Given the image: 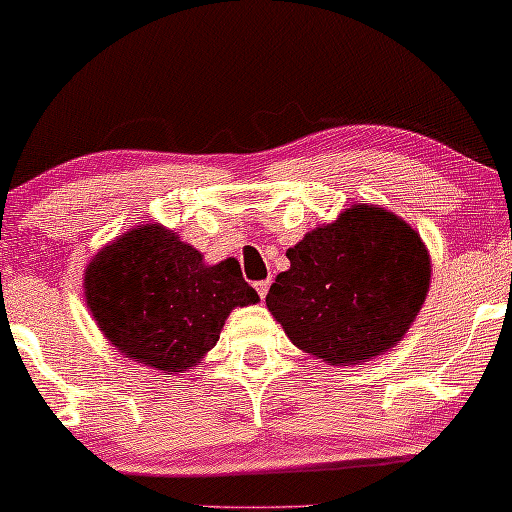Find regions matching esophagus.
Returning a JSON list of instances; mask_svg holds the SVG:
<instances>
[{
    "label": "esophagus",
    "instance_id": "34e87169",
    "mask_svg": "<svg viewBox=\"0 0 512 512\" xmlns=\"http://www.w3.org/2000/svg\"><path fill=\"white\" fill-rule=\"evenodd\" d=\"M254 286H256L258 296H261V300H263L265 296H268V291H270V279H263V282H256Z\"/></svg>",
    "mask_w": 512,
    "mask_h": 512
}]
</instances>
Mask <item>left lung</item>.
Here are the masks:
<instances>
[{"mask_svg":"<svg viewBox=\"0 0 512 512\" xmlns=\"http://www.w3.org/2000/svg\"><path fill=\"white\" fill-rule=\"evenodd\" d=\"M286 256L291 268L279 272L265 303L293 345L328 366L394 347L429 291L422 237L382 207L354 205Z\"/></svg>","mask_w":512,"mask_h":512,"instance_id":"left-lung-1","label":"left lung"}]
</instances>
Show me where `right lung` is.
Returning <instances> with one entry per match:
<instances>
[{
  "label": "right lung",
  "instance_id": "right-lung-1",
  "mask_svg": "<svg viewBox=\"0 0 512 512\" xmlns=\"http://www.w3.org/2000/svg\"><path fill=\"white\" fill-rule=\"evenodd\" d=\"M86 303L111 345L172 375L195 366L230 310L258 303V293L235 258L205 265L172 230L146 223L93 258Z\"/></svg>",
  "mask_w": 512,
  "mask_h": 512
}]
</instances>
